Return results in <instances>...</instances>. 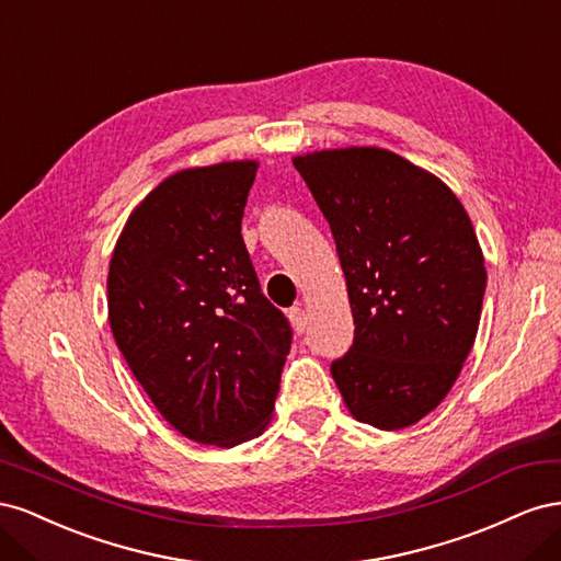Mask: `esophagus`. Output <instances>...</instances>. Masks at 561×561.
Listing matches in <instances>:
<instances>
[{"label": "esophagus", "instance_id": "34e87169", "mask_svg": "<svg viewBox=\"0 0 561 561\" xmlns=\"http://www.w3.org/2000/svg\"><path fill=\"white\" fill-rule=\"evenodd\" d=\"M290 322H293V328H295V332H297V334H304V332H307V325H309L307 311H304L301 307L290 309Z\"/></svg>", "mask_w": 561, "mask_h": 561}]
</instances>
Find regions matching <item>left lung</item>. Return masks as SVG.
Masks as SVG:
<instances>
[{"label": "left lung", "instance_id": "1", "mask_svg": "<svg viewBox=\"0 0 561 561\" xmlns=\"http://www.w3.org/2000/svg\"><path fill=\"white\" fill-rule=\"evenodd\" d=\"M293 163L330 222L355 322L334 383L358 421L412 426L447 398L480 328L486 268L470 217L396 151L322 149Z\"/></svg>", "mask_w": 561, "mask_h": 561}]
</instances>
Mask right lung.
<instances>
[{
  "label": "right lung",
  "instance_id": "obj_1",
  "mask_svg": "<svg viewBox=\"0 0 561 561\" xmlns=\"http://www.w3.org/2000/svg\"><path fill=\"white\" fill-rule=\"evenodd\" d=\"M257 161L186 168L128 217L107 276L118 351L161 416L201 445L264 433L293 330L241 236Z\"/></svg>",
  "mask_w": 561,
  "mask_h": 561
}]
</instances>
